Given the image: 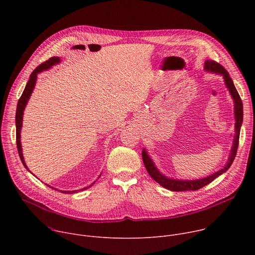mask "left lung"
I'll return each mask as SVG.
<instances>
[{"label":"left lung","instance_id":"8db88e82","mask_svg":"<svg viewBox=\"0 0 255 255\" xmlns=\"http://www.w3.org/2000/svg\"><path fill=\"white\" fill-rule=\"evenodd\" d=\"M206 71L209 72H215L217 75H221L223 76L225 85L227 87V89L229 90V93L231 95V97L233 98V102H234V115H235V135H234V140H233V144H232V148L230 151V155L228 158L227 163L225 164V166L223 168H221L220 170L216 171L215 173L204 177V178H200V179H173V178H169L165 175H163L155 166L154 162L152 161V159L150 158V156L148 155L147 151L143 149L142 151V159L144 162L145 167H146V170L148 171L149 175L158 183L161 187L173 191V192H183V191H197L200 190L201 188L209 185L210 183L218 177L219 175H221L222 173H224L232 164V162L234 161V158L236 156V152H237V148H238V144H239V135H240V128L243 122V104L242 101L240 99V96L233 84V81L231 80L228 71L218 62L214 61V60H206L205 61V66H204Z\"/></svg>","mask_w":255,"mask_h":255}]
</instances>
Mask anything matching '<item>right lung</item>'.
Segmentation results:
<instances>
[{"label": "right lung", "mask_w": 255, "mask_h": 255, "mask_svg": "<svg viewBox=\"0 0 255 255\" xmlns=\"http://www.w3.org/2000/svg\"><path fill=\"white\" fill-rule=\"evenodd\" d=\"M60 62V58L59 57H56V56H53L51 58H49L48 60H46L45 62L41 63L40 65H38L37 67H36L33 71L32 74L30 76V79L24 89V92L21 96V98L19 99L18 101V105H17V110H16V142H17V148H18V153H19V156L21 158V161L23 163V165L25 166V168L27 170H29V168L27 167L26 163H25V160H24V157H23V153H22V145H21V128H22V121H23V114H24V110H25V107L29 101V98L34 90V87H35V84H36V80H37V75L39 74V72L43 71V70H47L49 68L52 67V65H55L57 63ZM30 171V170H29ZM31 172V171H30ZM95 183H93L92 185H90L89 187H86L84 189H82V191L84 190H87L89 188H91ZM48 186V185H47ZM49 188H52L50 186H48ZM54 189V188H52ZM56 190V189H54ZM63 194H72V193H77L78 191H59Z\"/></svg>", "instance_id": "1"}]
</instances>
